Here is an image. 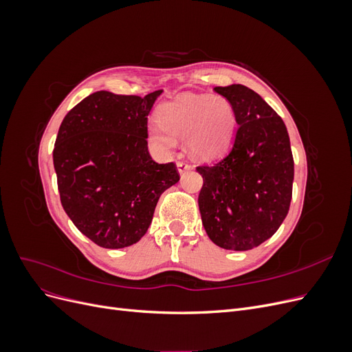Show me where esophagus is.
Here are the masks:
<instances>
[{
  "instance_id": "34e87169",
  "label": "esophagus",
  "mask_w": 352,
  "mask_h": 352,
  "mask_svg": "<svg viewBox=\"0 0 352 352\" xmlns=\"http://www.w3.org/2000/svg\"><path fill=\"white\" fill-rule=\"evenodd\" d=\"M190 168H192V166H190L188 162H184V160H179V162H177L179 173H185V172H188V170H190Z\"/></svg>"
}]
</instances>
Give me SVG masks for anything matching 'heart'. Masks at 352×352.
I'll return each mask as SVG.
<instances>
[{
    "label": "heart",
    "instance_id": "obj_1",
    "mask_svg": "<svg viewBox=\"0 0 352 352\" xmlns=\"http://www.w3.org/2000/svg\"><path fill=\"white\" fill-rule=\"evenodd\" d=\"M157 120L158 124L148 127L153 142L172 148L173 138L188 140L190 154L199 160H214L225 153L236 126L235 110L220 95H180L160 105Z\"/></svg>",
    "mask_w": 352,
    "mask_h": 352
}]
</instances>
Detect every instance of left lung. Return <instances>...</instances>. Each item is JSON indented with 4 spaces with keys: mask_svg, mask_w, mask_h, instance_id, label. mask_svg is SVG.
Masks as SVG:
<instances>
[{
    "mask_svg": "<svg viewBox=\"0 0 352 352\" xmlns=\"http://www.w3.org/2000/svg\"><path fill=\"white\" fill-rule=\"evenodd\" d=\"M235 110L239 124L229 154L198 166L202 226L220 248L247 251L272 238L289 211L294 157L280 116L257 92L216 87Z\"/></svg>",
    "mask_w": 352,
    "mask_h": 352,
    "instance_id": "left-lung-1",
    "label": "left lung"
}]
</instances>
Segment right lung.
<instances>
[{
	"instance_id": "right-lung-1",
	"label": "right lung",
	"mask_w": 352,
	"mask_h": 352,
	"mask_svg": "<svg viewBox=\"0 0 352 352\" xmlns=\"http://www.w3.org/2000/svg\"><path fill=\"white\" fill-rule=\"evenodd\" d=\"M162 92H94L61 122L52 151L61 206L102 248L140 241L160 195L179 182L176 164H158L148 151V114Z\"/></svg>"
}]
</instances>
